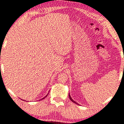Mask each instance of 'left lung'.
<instances>
[{
  "instance_id": "left-lung-1",
  "label": "left lung",
  "mask_w": 124,
  "mask_h": 124,
  "mask_svg": "<svg viewBox=\"0 0 124 124\" xmlns=\"http://www.w3.org/2000/svg\"><path fill=\"white\" fill-rule=\"evenodd\" d=\"M69 98H70V100H71V101H72V102H74V103H76V104L78 105V103H77V102H75V101H73V99H72V98H71V96H70V93H69Z\"/></svg>"
}]
</instances>
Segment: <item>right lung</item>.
<instances>
[{"mask_svg": "<svg viewBox=\"0 0 124 124\" xmlns=\"http://www.w3.org/2000/svg\"><path fill=\"white\" fill-rule=\"evenodd\" d=\"M48 93L47 94H46V96H45V97H44V98H42V99H40V101H41V100H42V99H44V98H46V96H47V95H48Z\"/></svg>", "mask_w": 124, "mask_h": 124, "instance_id": "add662e5", "label": "right lung"}]
</instances>
